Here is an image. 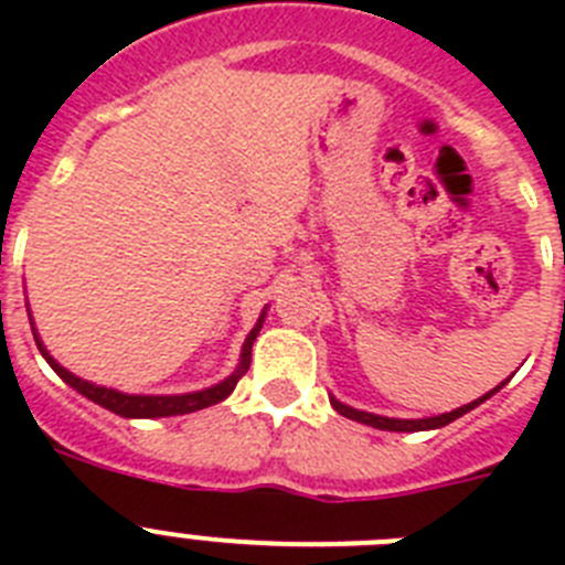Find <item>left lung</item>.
Returning <instances> with one entry per match:
<instances>
[{
  "label": "left lung",
  "mask_w": 565,
  "mask_h": 565,
  "mask_svg": "<svg viewBox=\"0 0 565 565\" xmlns=\"http://www.w3.org/2000/svg\"><path fill=\"white\" fill-rule=\"evenodd\" d=\"M503 387V382L498 384L495 391L483 393L481 398H476V402L463 404V407H456V411L450 413H441V416H430V418H387V416H376V413H364V411H356V407H351V404H342L339 398L331 396V407L339 413V416L344 418H353V422L359 424H367V427H376V430H391V433H418V430H438V427H447L450 422H456V418H461L463 413L476 411L478 404L487 402L489 396H495L498 391Z\"/></svg>",
  "instance_id": "8db88e82"
}]
</instances>
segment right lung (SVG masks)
<instances>
[{"instance_id": "add662e5", "label": "right lung", "mask_w": 565, "mask_h": 565, "mask_svg": "<svg viewBox=\"0 0 565 565\" xmlns=\"http://www.w3.org/2000/svg\"><path fill=\"white\" fill-rule=\"evenodd\" d=\"M263 322H266V308H263V313H259V319H257V326L252 328V333H248L246 342H243L237 367H234L232 376H226L223 382L212 384V387H206V391L181 393V396H135V393H121V391H113V387H104V384H93V382H87V379L76 376V373H70L67 367H62L56 359L50 356V351L44 348L42 339H39L33 319H30V326H33V339H36V344H39V353L47 359L50 367H53V371H56L58 376H62L70 387H73V391H78L82 396H87L89 402L102 404L104 411L115 413V416H124V418L183 416V413L203 411V407H212V404H217V402H223L226 396H232V391L237 387L239 376H243V373L248 371V364H252V344H254V339H257Z\"/></svg>"}]
</instances>
